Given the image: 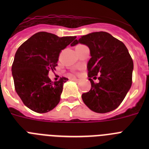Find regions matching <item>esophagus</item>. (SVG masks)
Masks as SVG:
<instances>
[{"label": "esophagus", "instance_id": "obj_1", "mask_svg": "<svg viewBox=\"0 0 149 149\" xmlns=\"http://www.w3.org/2000/svg\"><path fill=\"white\" fill-rule=\"evenodd\" d=\"M72 80H73L74 81H75V82H79V81H80V80L77 78H72Z\"/></svg>", "mask_w": 149, "mask_h": 149}]
</instances>
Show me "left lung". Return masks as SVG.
Wrapping results in <instances>:
<instances>
[{"instance_id":"8db88e82","label":"left lung","mask_w":149,"mask_h":149,"mask_svg":"<svg viewBox=\"0 0 149 149\" xmlns=\"http://www.w3.org/2000/svg\"><path fill=\"white\" fill-rule=\"evenodd\" d=\"M81 43L90 50L87 64L91 89L82 95L84 104L95 113H105L116 109L125 98L132 84L134 63L122 42L107 32L82 36L71 44ZM98 83L91 79L97 78Z\"/></svg>"}]
</instances>
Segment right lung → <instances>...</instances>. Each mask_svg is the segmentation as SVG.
I'll list each match as a JSON object with an SVG mask.
<instances>
[{"label": "right lung", "mask_w": 149, "mask_h": 149, "mask_svg": "<svg viewBox=\"0 0 149 149\" xmlns=\"http://www.w3.org/2000/svg\"><path fill=\"white\" fill-rule=\"evenodd\" d=\"M75 39L76 36L59 37L50 33L39 32L18 48L12 74L17 94L29 109L44 113L59 104L63 83L68 78L63 77L52 82L48 74L55 70L62 50Z\"/></svg>", "instance_id": "obj_1"}]
</instances>
